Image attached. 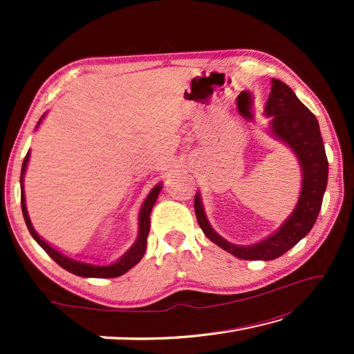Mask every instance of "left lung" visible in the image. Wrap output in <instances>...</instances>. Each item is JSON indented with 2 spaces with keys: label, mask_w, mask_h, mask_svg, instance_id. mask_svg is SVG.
<instances>
[{
  "label": "left lung",
  "mask_w": 354,
  "mask_h": 354,
  "mask_svg": "<svg viewBox=\"0 0 354 354\" xmlns=\"http://www.w3.org/2000/svg\"><path fill=\"white\" fill-rule=\"evenodd\" d=\"M265 115L269 118L268 132L295 153L301 169V192L295 208L274 234L252 245H234L221 237L209 225L201 193L194 196V213L199 227L213 243L242 260H274L281 257L299 240L309 234L317 222L324 198L328 161L318 120L292 89L281 80H270Z\"/></svg>",
  "instance_id": "obj_1"
}]
</instances>
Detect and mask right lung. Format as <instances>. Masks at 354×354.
I'll list each match as a JSON object with an SVG mask.
<instances>
[{
	"instance_id": "1",
	"label": "right lung",
	"mask_w": 354,
	"mask_h": 354,
	"mask_svg": "<svg viewBox=\"0 0 354 354\" xmlns=\"http://www.w3.org/2000/svg\"><path fill=\"white\" fill-rule=\"evenodd\" d=\"M45 114L41 117L39 122L36 124V129L39 127L42 118ZM30 158V150L27 152L24 162H22V169H21V207H22V216H24V221L27 228L30 231V234L36 240L37 245H39L42 250L47 252L50 257L55 260L59 266H62L65 270L68 272L79 275V277H85V278H115L126 274L127 270L133 268L137 263L142 259V255L146 252V246H147V236H149V230H150V213H152V208L155 205V202L158 199V194H160L162 184H156L152 190L149 192L146 196L145 202H142L140 214H138V237L135 240L133 245L127 250L122 257L117 259L112 263H95V261H84V260H77L68 257L62 252H59L55 250L51 245H48L45 240H42L39 236L36 234V231L33 228L32 222H30L28 212H27V205H26V194H24V175L27 170V162Z\"/></svg>"
}]
</instances>
